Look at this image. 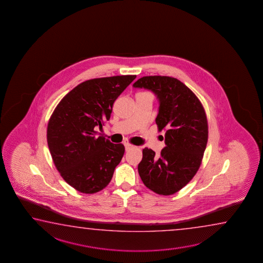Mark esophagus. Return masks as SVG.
Listing matches in <instances>:
<instances>
[{"label":"esophagus","mask_w":263,"mask_h":263,"mask_svg":"<svg viewBox=\"0 0 263 263\" xmlns=\"http://www.w3.org/2000/svg\"><path fill=\"white\" fill-rule=\"evenodd\" d=\"M125 150L126 151H129V150H132L133 148H134V145H132V144H129V143H125Z\"/></svg>","instance_id":"esophagus-1"}]
</instances>
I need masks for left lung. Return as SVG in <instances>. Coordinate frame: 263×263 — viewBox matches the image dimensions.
<instances>
[{"label":"left lung","mask_w":263,"mask_h":263,"mask_svg":"<svg viewBox=\"0 0 263 263\" xmlns=\"http://www.w3.org/2000/svg\"><path fill=\"white\" fill-rule=\"evenodd\" d=\"M149 90L159 103L156 123L165 129L160 156L145 147L138 172L143 184L160 195H171L192 180L208 141L204 109L192 90L170 76H144L133 85Z\"/></svg>","instance_id":"obj_1"}]
</instances>
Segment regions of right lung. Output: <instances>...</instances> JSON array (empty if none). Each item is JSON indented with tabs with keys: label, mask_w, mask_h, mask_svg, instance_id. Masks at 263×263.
<instances>
[{
	"label": "right lung",
	"mask_w": 263,
	"mask_h": 263,
	"mask_svg": "<svg viewBox=\"0 0 263 263\" xmlns=\"http://www.w3.org/2000/svg\"><path fill=\"white\" fill-rule=\"evenodd\" d=\"M136 76H112L85 81L59 103L49 119L47 141L54 165L76 191L92 194L111 180L124 155L123 144L96 137L109 120L118 97Z\"/></svg>",
	"instance_id": "obj_1"
}]
</instances>
